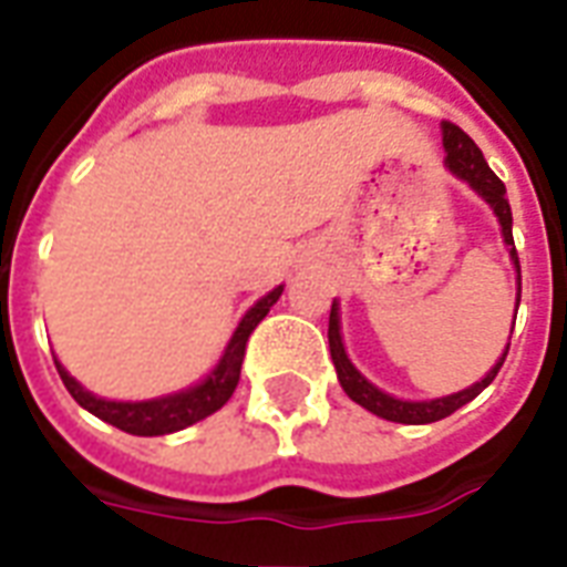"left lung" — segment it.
<instances>
[{
	"mask_svg": "<svg viewBox=\"0 0 567 567\" xmlns=\"http://www.w3.org/2000/svg\"><path fill=\"white\" fill-rule=\"evenodd\" d=\"M442 146H445V164L457 178H463L466 185L478 194L484 203H491L493 215L499 218L502 238L511 250V259L517 266V280H520V259H517V248H514V236H511V206L508 197H505V185L502 178L487 167V161L481 155V148L475 146V140L454 125V122H442ZM517 305H520V292H517ZM511 347V343H508ZM329 349L331 361H334V370H338V380L343 385L349 398L355 400L359 406H364L373 415H380L385 421H398V424H430V421L449 419L451 412H457L461 406H466L470 400H475L481 391L487 389L496 373H499L502 361L508 355V349L502 352V359L493 364V370L481 382L470 385V389L457 391V394H449V398L436 400H398L380 391L373 382H368L361 377L355 364L349 361L347 349H343V338H340V317H338V301L331 305L329 317Z\"/></svg>",
	"mask_w": 567,
	"mask_h": 567,
	"instance_id": "1",
	"label": "left lung"
}]
</instances>
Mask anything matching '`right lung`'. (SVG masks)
I'll list each match as a JSON object with an SVG mask.
<instances>
[{
    "label": "right lung",
    "mask_w": 567,
    "mask_h": 567,
    "mask_svg": "<svg viewBox=\"0 0 567 567\" xmlns=\"http://www.w3.org/2000/svg\"><path fill=\"white\" fill-rule=\"evenodd\" d=\"M284 287H275L268 296L254 305V308L241 317L238 329L233 331L224 355H220L218 368L208 373L206 380L194 385V389L178 391V394H167V398L155 400H140V403H118V400H104L89 394L80 382L68 373L62 364L56 361V370L65 389L71 391V398L89 410L92 415H97L106 424L125 430V433H134V436H164V433H176V430H185L197 421L208 419L212 412H218L238 385V377H241V361H245V349H248L250 331L257 329L259 322L266 319V313L271 310V305L280 299Z\"/></svg>",
    "instance_id": "obj_1"
}]
</instances>
